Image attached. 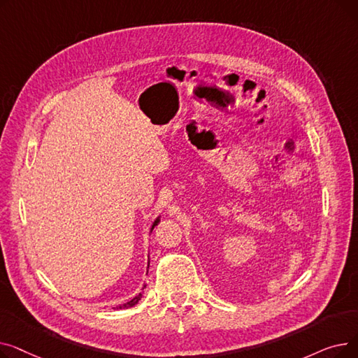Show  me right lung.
<instances>
[{
    "label": "right lung",
    "instance_id": "right-lung-1",
    "mask_svg": "<svg viewBox=\"0 0 358 358\" xmlns=\"http://www.w3.org/2000/svg\"><path fill=\"white\" fill-rule=\"evenodd\" d=\"M158 223H159V217H158V219H157V220L154 222V224H152V228H150V231H152V229H154V228L157 227V224H158ZM141 297H142V294L139 293L138 296H135V297H134V299H131V300H130V302H127L126 305H123V306H119V309H122V308H131V306H135V305H136V303L139 302V300H141Z\"/></svg>",
    "mask_w": 358,
    "mask_h": 358
}]
</instances>
